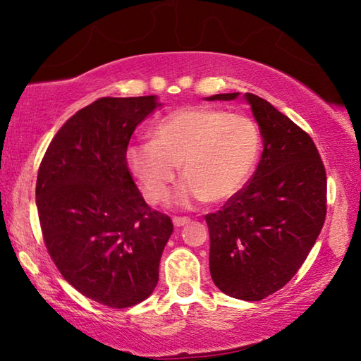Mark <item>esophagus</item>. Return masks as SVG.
I'll return each instance as SVG.
<instances>
[{
	"label": "esophagus",
	"mask_w": 361,
	"mask_h": 361,
	"mask_svg": "<svg viewBox=\"0 0 361 361\" xmlns=\"http://www.w3.org/2000/svg\"><path fill=\"white\" fill-rule=\"evenodd\" d=\"M191 219L186 218V216H173V224L176 226V228H181V226L188 224Z\"/></svg>",
	"instance_id": "obj_1"
}]
</instances>
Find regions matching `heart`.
<instances>
[{
	"label": "heart",
	"mask_w": 361,
	"mask_h": 361,
	"mask_svg": "<svg viewBox=\"0 0 361 361\" xmlns=\"http://www.w3.org/2000/svg\"><path fill=\"white\" fill-rule=\"evenodd\" d=\"M261 132L245 114L209 106L176 109L157 122L152 140H140L127 149V164L145 199H167L183 166L186 181L176 200L226 202L239 194L256 169Z\"/></svg>",
	"instance_id": "heart-1"
}]
</instances>
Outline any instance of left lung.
<instances>
[{
  "label": "left lung",
  "mask_w": 361,
  "mask_h": 361,
  "mask_svg": "<svg viewBox=\"0 0 361 361\" xmlns=\"http://www.w3.org/2000/svg\"><path fill=\"white\" fill-rule=\"evenodd\" d=\"M243 97L264 149L242 191L205 221L213 282L232 298L261 301L288 283L312 250L326 216V172L307 132L258 95Z\"/></svg>",
  "instance_id": "1"
}]
</instances>
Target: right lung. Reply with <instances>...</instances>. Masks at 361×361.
Instances as JSON below:
<instances>
[{"instance_id":"right-lung-1","label":"right lung","mask_w":361,"mask_h":361,"mask_svg":"<svg viewBox=\"0 0 361 361\" xmlns=\"http://www.w3.org/2000/svg\"><path fill=\"white\" fill-rule=\"evenodd\" d=\"M156 97H103L71 116L47 146L36 180L42 239L85 298L113 309L145 301L173 232L145 202L127 166L135 127Z\"/></svg>"}]
</instances>
